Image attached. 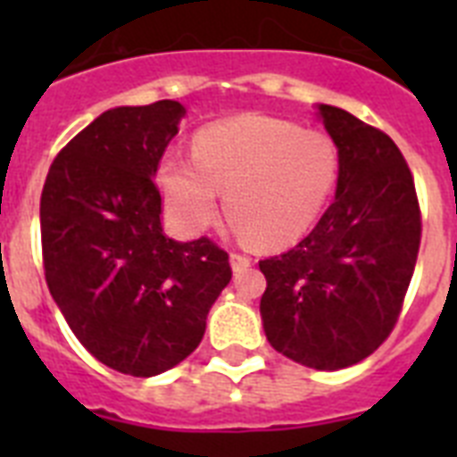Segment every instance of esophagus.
<instances>
[{"mask_svg": "<svg viewBox=\"0 0 457 457\" xmlns=\"http://www.w3.org/2000/svg\"><path fill=\"white\" fill-rule=\"evenodd\" d=\"M229 263H232V270L242 272L251 265V258L244 256V253H232V256H229Z\"/></svg>", "mask_w": 457, "mask_h": 457, "instance_id": "obj_1", "label": "esophagus"}]
</instances>
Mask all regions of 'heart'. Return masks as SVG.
<instances>
[{"instance_id": "b5f03b06", "label": "heart", "mask_w": 457, "mask_h": 457, "mask_svg": "<svg viewBox=\"0 0 457 457\" xmlns=\"http://www.w3.org/2000/svg\"><path fill=\"white\" fill-rule=\"evenodd\" d=\"M339 168V146L327 132L244 113L201 128L192 158L165 154L158 187L187 232L213 225L218 192H225L228 213L242 235L261 249H285L318 222Z\"/></svg>"}]
</instances>
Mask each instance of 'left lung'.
Wrapping results in <instances>:
<instances>
[{"label":"left lung","mask_w":457,"mask_h":457,"mask_svg":"<svg viewBox=\"0 0 457 457\" xmlns=\"http://www.w3.org/2000/svg\"><path fill=\"white\" fill-rule=\"evenodd\" d=\"M339 146L337 196L305 239L261 261V318L270 346L312 370H341L382 346L403 308L422 220L411 168L394 139L320 104Z\"/></svg>","instance_id":"obj_1"}]
</instances>
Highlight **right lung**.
<instances>
[{
  "label": "right lung",
  "instance_id": "add662e5",
  "mask_svg": "<svg viewBox=\"0 0 457 457\" xmlns=\"http://www.w3.org/2000/svg\"><path fill=\"white\" fill-rule=\"evenodd\" d=\"M185 113L170 99L104 111L54 158L39 199L49 294L82 346L123 375L185 361L232 279L228 251L161 225L154 175Z\"/></svg>",
  "mask_w": 457,
  "mask_h": 457
}]
</instances>
